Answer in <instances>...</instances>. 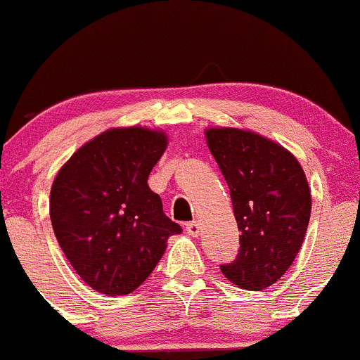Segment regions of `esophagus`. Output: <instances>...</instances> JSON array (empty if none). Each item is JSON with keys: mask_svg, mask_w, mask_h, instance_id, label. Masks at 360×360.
<instances>
[{"mask_svg": "<svg viewBox=\"0 0 360 360\" xmlns=\"http://www.w3.org/2000/svg\"><path fill=\"white\" fill-rule=\"evenodd\" d=\"M186 231H188V234H190V236H199L200 234V224L197 220H193V221H190V224H186Z\"/></svg>", "mask_w": 360, "mask_h": 360, "instance_id": "obj_1", "label": "esophagus"}]
</instances>
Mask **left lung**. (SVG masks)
<instances>
[{"instance_id": "1", "label": "left lung", "mask_w": 360, "mask_h": 360, "mask_svg": "<svg viewBox=\"0 0 360 360\" xmlns=\"http://www.w3.org/2000/svg\"><path fill=\"white\" fill-rule=\"evenodd\" d=\"M207 147L231 190L240 252L221 274L234 286L261 291L293 264L311 218L302 165L281 143L248 129L210 127Z\"/></svg>"}]
</instances>
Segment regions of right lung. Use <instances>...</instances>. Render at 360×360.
Masks as SVG:
<instances>
[{
	"label": "right lung",
	"mask_w": 360,
	"mask_h": 360,
	"mask_svg": "<svg viewBox=\"0 0 360 360\" xmlns=\"http://www.w3.org/2000/svg\"><path fill=\"white\" fill-rule=\"evenodd\" d=\"M161 129L113 127L79 147L49 195L53 231L76 274L108 297L153 274L181 226L163 213L149 174L167 149Z\"/></svg>",
	"instance_id": "obj_1"
}]
</instances>
